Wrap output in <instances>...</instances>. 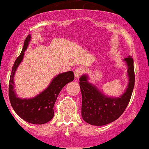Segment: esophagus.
Instances as JSON below:
<instances>
[{
	"label": "esophagus",
	"instance_id": "obj_1",
	"mask_svg": "<svg viewBox=\"0 0 149 149\" xmlns=\"http://www.w3.org/2000/svg\"><path fill=\"white\" fill-rule=\"evenodd\" d=\"M82 73H83V70H82V69H81V68H76L74 71L75 78H78V77L81 76Z\"/></svg>",
	"mask_w": 149,
	"mask_h": 149
}]
</instances>
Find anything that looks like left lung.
Wrapping results in <instances>:
<instances>
[{
  "mask_svg": "<svg viewBox=\"0 0 149 149\" xmlns=\"http://www.w3.org/2000/svg\"><path fill=\"white\" fill-rule=\"evenodd\" d=\"M127 67L128 83L126 90L119 97H111L104 94L92 83L89 82L87 74L80 78L82 94L81 114L84 121L93 126H104L113 122L119 117L131 98L135 85L134 62L131 56L123 59Z\"/></svg>",
  "mask_w": 149,
  "mask_h": 149,
  "instance_id": "8db88e82",
  "label": "left lung"
}]
</instances>
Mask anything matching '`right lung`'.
<instances>
[{
  "label": "right lung",
  "instance_id": "1",
  "mask_svg": "<svg viewBox=\"0 0 149 149\" xmlns=\"http://www.w3.org/2000/svg\"><path fill=\"white\" fill-rule=\"evenodd\" d=\"M31 36L28 35L24 42L22 51L12 67L9 85V98L12 108L21 119L33 124H44L53 119L54 116L53 106L57 96L64 86L73 81L74 74L73 71L59 73L43 92L35 97L29 98L18 97L14 89V75L23 60L24 53L28 48Z\"/></svg>",
  "mask_w": 149,
  "mask_h": 149
}]
</instances>
